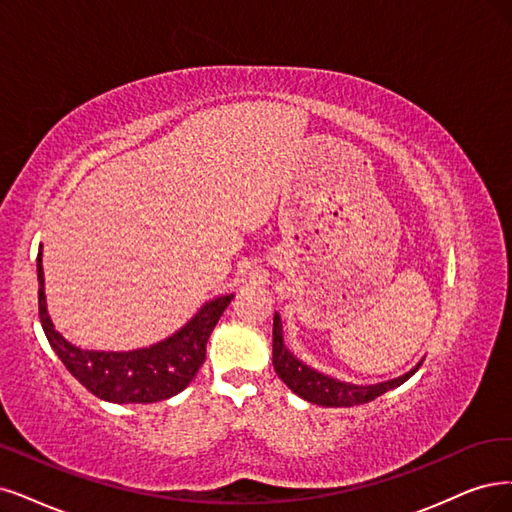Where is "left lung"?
Returning <instances> with one entry per match:
<instances>
[{
    "label": "left lung",
    "mask_w": 512,
    "mask_h": 512,
    "mask_svg": "<svg viewBox=\"0 0 512 512\" xmlns=\"http://www.w3.org/2000/svg\"><path fill=\"white\" fill-rule=\"evenodd\" d=\"M272 365L278 377L285 382L301 399L323 405V407H354L369 403L377 396H382L388 390L399 388L405 384L409 377L420 369L422 361L411 367L407 373L394 377V380L377 382V384H350L342 382L337 377L327 373H320L306 365L285 346V337H282V320L280 314L274 312V329H272Z\"/></svg>",
    "instance_id": "obj_1"
}]
</instances>
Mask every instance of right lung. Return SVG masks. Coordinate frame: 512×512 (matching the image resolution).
Returning <instances> with one entry per match:
<instances>
[{"label": "right lung", "mask_w": 512, "mask_h": 512, "mask_svg": "<svg viewBox=\"0 0 512 512\" xmlns=\"http://www.w3.org/2000/svg\"><path fill=\"white\" fill-rule=\"evenodd\" d=\"M37 282H40V291H37L40 320L52 350L86 390L118 405L158 403L185 390L204 363L206 342L217 320L234 299V293L208 299L181 329L151 346L118 352L84 350L67 342L54 329L46 304L42 246L37 253Z\"/></svg>", "instance_id": "right-lung-1"}]
</instances>
